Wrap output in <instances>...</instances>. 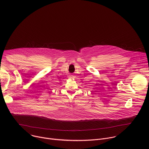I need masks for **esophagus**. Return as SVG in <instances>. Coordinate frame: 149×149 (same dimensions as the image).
Listing matches in <instances>:
<instances>
[{
	"instance_id": "esophagus-1",
	"label": "esophagus",
	"mask_w": 149,
	"mask_h": 149,
	"mask_svg": "<svg viewBox=\"0 0 149 149\" xmlns=\"http://www.w3.org/2000/svg\"><path fill=\"white\" fill-rule=\"evenodd\" d=\"M68 78H74V76L73 75H70L68 76Z\"/></svg>"
}]
</instances>
